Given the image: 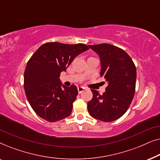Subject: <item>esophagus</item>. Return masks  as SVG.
<instances>
[{
  "instance_id": "obj_1",
  "label": "esophagus",
  "mask_w": 160,
  "mask_h": 160,
  "mask_svg": "<svg viewBox=\"0 0 160 160\" xmlns=\"http://www.w3.org/2000/svg\"><path fill=\"white\" fill-rule=\"evenodd\" d=\"M84 89H85L84 87H78V93L81 94V93L84 90Z\"/></svg>"
}]
</instances>
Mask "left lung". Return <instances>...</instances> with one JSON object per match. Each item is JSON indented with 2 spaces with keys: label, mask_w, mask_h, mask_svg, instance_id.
Here are the masks:
<instances>
[{
  "label": "left lung",
  "mask_w": 160,
  "mask_h": 160,
  "mask_svg": "<svg viewBox=\"0 0 160 160\" xmlns=\"http://www.w3.org/2000/svg\"><path fill=\"white\" fill-rule=\"evenodd\" d=\"M89 47L99 55L100 74L108 82L102 95L91 89L93 97L87 102L89 113L100 121H114L125 113L134 97L136 68L128 53L116 46L101 43Z\"/></svg>",
  "instance_id": "8db88e82"
}]
</instances>
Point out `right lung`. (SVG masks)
Instances as JSON below:
<instances>
[{
    "label": "right lung",
    "mask_w": 160,
    "mask_h": 160,
    "mask_svg": "<svg viewBox=\"0 0 160 160\" xmlns=\"http://www.w3.org/2000/svg\"><path fill=\"white\" fill-rule=\"evenodd\" d=\"M88 49L83 43L49 42L41 45L30 58L24 73V88L30 106L41 118L54 122L71 114L78 89L73 84L62 85L60 73Z\"/></svg>",
    "instance_id": "add662e5"
}]
</instances>
